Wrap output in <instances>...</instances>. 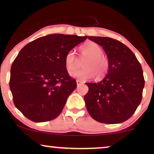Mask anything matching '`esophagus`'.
<instances>
[{
  "mask_svg": "<svg viewBox=\"0 0 154 154\" xmlns=\"http://www.w3.org/2000/svg\"><path fill=\"white\" fill-rule=\"evenodd\" d=\"M76 82H77V85H78V86H79V85H80L81 84H82V83H83V82H82V81H80V80H77Z\"/></svg>",
  "mask_w": 154,
  "mask_h": 154,
  "instance_id": "34e87169",
  "label": "esophagus"
}]
</instances>
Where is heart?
Here are the masks:
<instances>
[{
  "mask_svg": "<svg viewBox=\"0 0 154 154\" xmlns=\"http://www.w3.org/2000/svg\"><path fill=\"white\" fill-rule=\"evenodd\" d=\"M81 58L85 59L82 66L84 68L71 72L70 75L82 81L90 79L94 77H98L105 75L109 69V60L107 58L102 54V48L97 43L93 41H88L79 48ZM65 67L69 72L76 69L77 58L75 51L71 50L67 52L64 58Z\"/></svg>",
  "mask_w": 154,
  "mask_h": 154,
  "instance_id": "heart-1",
  "label": "heart"
}]
</instances>
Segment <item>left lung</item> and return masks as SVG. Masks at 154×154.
<instances>
[{"label": "left lung", "mask_w": 154, "mask_h": 154, "mask_svg": "<svg viewBox=\"0 0 154 154\" xmlns=\"http://www.w3.org/2000/svg\"><path fill=\"white\" fill-rule=\"evenodd\" d=\"M88 38L102 46L109 66L102 81L85 83L89 88L84 96L87 110L100 123H122L133 115L141 101L145 85L141 65L120 41L103 36Z\"/></svg>", "instance_id": "left-lung-1"}]
</instances>
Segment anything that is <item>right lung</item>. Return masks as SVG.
<instances>
[{"label":"right lung","mask_w":154,"mask_h":154,"mask_svg":"<svg viewBox=\"0 0 154 154\" xmlns=\"http://www.w3.org/2000/svg\"><path fill=\"white\" fill-rule=\"evenodd\" d=\"M87 38L52 34L21 49L11 68L9 87L15 106L30 120L48 122L60 114L77 87L65 67V56Z\"/></svg>","instance_id":"add662e5"}]
</instances>
